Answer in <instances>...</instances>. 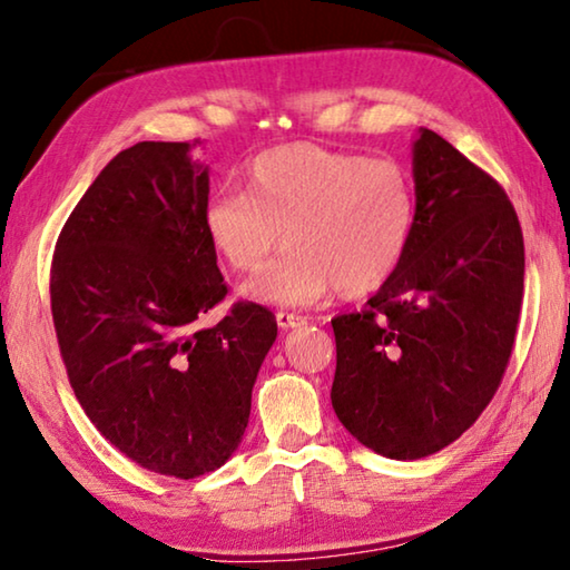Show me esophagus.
Segmentation results:
<instances>
[{"label": "esophagus", "instance_id": "esophagus-1", "mask_svg": "<svg viewBox=\"0 0 570 570\" xmlns=\"http://www.w3.org/2000/svg\"><path fill=\"white\" fill-rule=\"evenodd\" d=\"M275 321H277V327H279V331H291V327H301V325H305V317H303V315L285 313V311H279V313L275 315Z\"/></svg>", "mask_w": 570, "mask_h": 570}]
</instances>
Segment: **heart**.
Instances as JSON below:
<instances>
[{"instance_id":"b5f03b06","label":"heart","mask_w":570,"mask_h":570,"mask_svg":"<svg viewBox=\"0 0 570 570\" xmlns=\"http://www.w3.org/2000/svg\"><path fill=\"white\" fill-rule=\"evenodd\" d=\"M415 215L403 165L297 142L255 159L249 193L209 197L203 223L213 247L243 273L275 253L285 229L291 253L249 277L243 295L265 305H313L333 291H381L411 249Z\"/></svg>"}]
</instances>
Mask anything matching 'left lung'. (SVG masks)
<instances>
[{"instance_id":"1","label":"left lung","mask_w":570,"mask_h":570,"mask_svg":"<svg viewBox=\"0 0 570 570\" xmlns=\"http://www.w3.org/2000/svg\"><path fill=\"white\" fill-rule=\"evenodd\" d=\"M415 233L363 313L333 321L337 421L393 461L451 445L495 395L523 303V233L503 187L421 127Z\"/></svg>"}]
</instances>
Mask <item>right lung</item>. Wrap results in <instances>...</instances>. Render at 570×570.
Returning <instances> with one entry per match:
<instances>
[{"mask_svg": "<svg viewBox=\"0 0 570 570\" xmlns=\"http://www.w3.org/2000/svg\"><path fill=\"white\" fill-rule=\"evenodd\" d=\"M197 142L122 149L59 233L52 317L69 383L89 421L147 471L197 478L243 443L275 315L227 295L205 233L209 169Z\"/></svg>", "mask_w": 570, "mask_h": 570, "instance_id": "obj_1", "label": "right lung"}]
</instances>
